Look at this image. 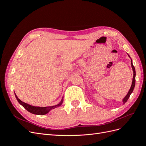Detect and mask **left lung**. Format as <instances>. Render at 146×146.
<instances>
[{
    "mask_svg": "<svg viewBox=\"0 0 146 146\" xmlns=\"http://www.w3.org/2000/svg\"><path fill=\"white\" fill-rule=\"evenodd\" d=\"M131 67H132V69H133V81H132V84H131V88L130 89L129 91V92H128V94H127V96L125 97V98L123 99V104H125L126 102L128 100V99H129V98H130V94L132 93V92H133V90H134V88H135V76H136V71H135V68L134 67V66L133 65V63H132V60H131Z\"/></svg>",
    "mask_w": 146,
    "mask_h": 146,
    "instance_id": "8db88e82",
    "label": "left lung"
}]
</instances>
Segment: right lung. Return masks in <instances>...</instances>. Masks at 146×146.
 <instances>
[{
	"instance_id": "add662e5",
	"label": "right lung",
	"mask_w": 146,
	"mask_h": 146,
	"mask_svg": "<svg viewBox=\"0 0 146 146\" xmlns=\"http://www.w3.org/2000/svg\"><path fill=\"white\" fill-rule=\"evenodd\" d=\"M16 98L17 99V101L19 102V103L22 105L24 107V108L25 109H26L28 111H29L30 113H32V114H38V115H44V114H47L48 111H50V110L54 109L55 108H56L60 106L61 104H62L63 102V100H61V102L55 106H52V107H34V106H32L30 105L24 103L23 102H22L18 98H17V96L16 95V94L15 93Z\"/></svg>"
}]
</instances>
